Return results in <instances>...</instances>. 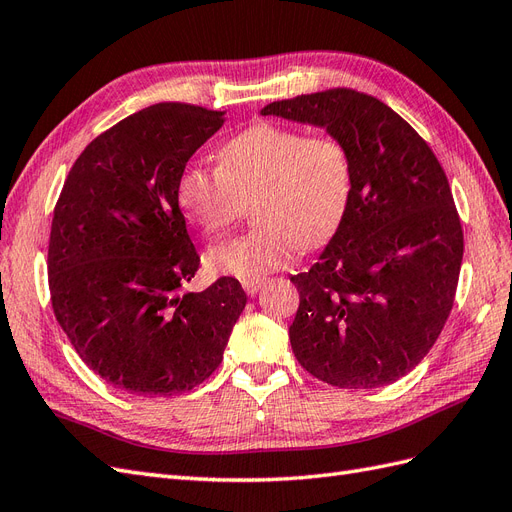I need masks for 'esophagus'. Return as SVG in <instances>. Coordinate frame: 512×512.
I'll use <instances>...</instances> for the list:
<instances>
[{
    "label": "esophagus",
    "mask_w": 512,
    "mask_h": 512,
    "mask_svg": "<svg viewBox=\"0 0 512 512\" xmlns=\"http://www.w3.org/2000/svg\"><path fill=\"white\" fill-rule=\"evenodd\" d=\"M265 284L262 280H254V282H243V290L247 292V294H256L258 290H260V286Z\"/></svg>",
    "instance_id": "obj_1"
}]
</instances>
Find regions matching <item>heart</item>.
<instances>
[{"mask_svg": "<svg viewBox=\"0 0 512 512\" xmlns=\"http://www.w3.org/2000/svg\"><path fill=\"white\" fill-rule=\"evenodd\" d=\"M354 192L342 136L258 121L220 147L218 166L192 162L177 179V203L205 235L228 230L256 198V228L215 245L209 267L239 282L262 280L299 250H318L342 228Z\"/></svg>", "mask_w": 512, "mask_h": 512, "instance_id": "obj_1", "label": "heart"}]
</instances>
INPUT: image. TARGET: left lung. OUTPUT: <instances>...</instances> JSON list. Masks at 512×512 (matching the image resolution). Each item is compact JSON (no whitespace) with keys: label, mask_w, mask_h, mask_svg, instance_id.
<instances>
[{"label":"left lung","mask_w":512,"mask_h":512,"mask_svg":"<svg viewBox=\"0 0 512 512\" xmlns=\"http://www.w3.org/2000/svg\"><path fill=\"white\" fill-rule=\"evenodd\" d=\"M262 115L342 136L354 192L342 228L307 273L290 346L301 367L339 389H378L436 344L453 309L463 230L436 153L393 108L348 87L271 102Z\"/></svg>","instance_id":"left-lung-1"}]
</instances>
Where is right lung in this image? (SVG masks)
Instances as JSON below:
<instances>
[{
  "mask_svg": "<svg viewBox=\"0 0 512 512\" xmlns=\"http://www.w3.org/2000/svg\"><path fill=\"white\" fill-rule=\"evenodd\" d=\"M222 111L162 102L91 141L61 188L49 239L59 327L87 367L141 397L192 391L220 367L247 303L235 277L181 292L200 256L177 203L181 170Z\"/></svg>",
  "mask_w": 512,
  "mask_h": 512,
  "instance_id": "1",
  "label": "right lung"
}]
</instances>
